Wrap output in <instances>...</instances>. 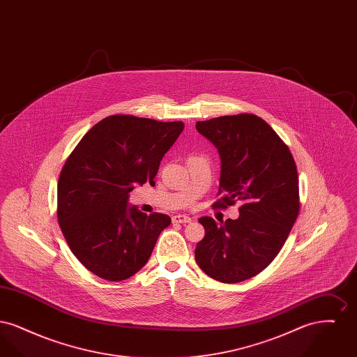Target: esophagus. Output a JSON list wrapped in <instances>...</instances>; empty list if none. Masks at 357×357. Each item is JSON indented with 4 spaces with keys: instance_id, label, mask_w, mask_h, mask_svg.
Wrapping results in <instances>:
<instances>
[{
    "instance_id": "obj_1",
    "label": "esophagus",
    "mask_w": 357,
    "mask_h": 357,
    "mask_svg": "<svg viewBox=\"0 0 357 357\" xmlns=\"http://www.w3.org/2000/svg\"><path fill=\"white\" fill-rule=\"evenodd\" d=\"M190 222H191V218L187 217V215H182V214L172 217V223H182V225H186V223H190Z\"/></svg>"
}]
</instances>
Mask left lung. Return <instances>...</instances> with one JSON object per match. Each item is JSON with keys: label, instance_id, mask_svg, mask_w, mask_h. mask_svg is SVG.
<instances>
[{"label": "left lung", "instance_id": "1", "mask_svg": "<svg viewBox=\"0 0 357 357\" xmlns=\"http://www.w3.org/2000/svg\"><path fill=\"white\" fill-rule=\"evenodd\" d=\"M197 130L221 156V197L213 208L241 206L234 221L199 218L204 237L197 243L195 261L211 278L236 284L272 262L298 217L296 162L272 127L253 114L197 121Z\"/></svg>", "mask_w": 357, "mask_h": 357}]
</instances>
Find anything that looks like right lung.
I'll list each match as a JSON object with an SVG mask.
<instances>
[{
    "label": "right lung",
    "mask_w": 357,
    "mask_h": 357,
    "mask_svg": "<svg viewBox=\"0 0 357 357\" xmlns=\"http://www.w3.org/2000/svg\"><path fill=\"white\" fill-rule=\"evenodd\" d=\"M182 121L111 115L96 123L64 163L57 183V221L70 252L89 272L123 281L139 272L171 223L127 207L136 185H155Z\"/></svg>",
    "instance_id": "obj_1"
}]
</instances>
